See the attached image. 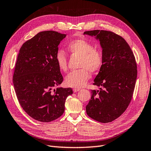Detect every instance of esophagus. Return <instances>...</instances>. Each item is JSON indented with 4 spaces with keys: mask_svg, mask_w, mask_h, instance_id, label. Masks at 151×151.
<instances>
[{
    "mask_svg": "<svg viewBox=\"0 0 151 151\" xmlns=\"http://www.w3.org/2000/svg\"><path fill=\"white\" fill-rule=\"evenodd\" d=\"M80 91L79 88H74V89H73V91H74V93L78 92V91Z\"/></svg>",
    "mask_w": 151,
    "mask_h": 151,
    "instance_id": "esophagus-1",
    "label": "esophagus"
}]
</instances>
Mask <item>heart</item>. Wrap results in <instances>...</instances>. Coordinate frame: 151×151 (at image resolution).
I'll use <instances>...</instances> for the list:
<instances>
[{"label":"heart","instance_id":"b5f03b06","mask_svg":"<svg viewBox=\"0 0 151 151\" xmlns=\"http://www.w3.org/2000/svg\"><path fill=\"white\" fill-rule=\"evenodd\" d=\"M66 48L70 55L80 57L81 60L79 64L80 69L70 72L65 77V83L72 88H82L90 78L89 72H97L101 68L103 65V53L84 39L72 40L68 43ZM55 60L59 69L63 72L67 71V57L64 52L57 51Z\"/></svg>","mask_w":151,"mask_h":151}]
</instances>
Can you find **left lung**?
I'll list each match as a JSON object with an SVG mask.
<instances>
[{
  "label": "left lung",
  "mask_w": 151,
  "mask_h": 151,
  "mask_svg": "<svg viewBox=\"0 0 151 151\" xmlns=\"http://www.w3.org/2000/svg\"><path fill=\"white\" fill-rule=\"evenodd\" d=\"M84 35L96 36L100 42L103 65L93 85L86 107L88 115L101 123L111 122L125 112L131 101L137 76L133 52L122 36L110 31H87Z\"/></svg>",
  "instance_id": "obj_1"
}]
</instances>
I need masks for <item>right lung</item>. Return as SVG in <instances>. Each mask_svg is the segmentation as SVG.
I'll return each mask as SVG.
<instances>
[{
  "label": "right lung",
  "instance_id": "add662e5",
  "mask_svg": "<svg viewBox=\"0 0 151 151\" xmlns=\"http://www.w3.org/2000/svg\"><path fill=\"white\" fill-rule=\"evenodd\" d=\"M66 35L42 31L22 45L13 74V84L22 109L33 119L50 122L62 116L70 88H57L63 77L55 60L58 45Z\"/></svg>",
  "mask_w": 151,
  "mask_h": 151
}]
</instances>
